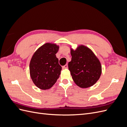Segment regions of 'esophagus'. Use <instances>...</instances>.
<instances>
[{
    "label": "esophagus",
    "mask_w": 127,
    "mask_h": 127,
    "mask_svg": "<svg viewBox=\"0 0 127 127\" xmlns=\"http://www.w3.org/2000/svg\"><path fill=\"white\" fill-rule=\"evenodd\" d=\"M63 69H67V68H68V64H65L64 66L63 67Z\"/></svg>",
    "instance_id": "obj_1"
}]
</instances>
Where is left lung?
Segmentation results:
<instances>
[{
  "label": "left lung",
  "instance_id": "left-lung-1",
  "mask_svg": "<svg viewBox=\"0 0 127 127\" xmlns=\"http://www.w3.org/2000/svg\"><path fill=\"white\" fill-rule=\"evenodd\" d=\"M71 60L68 68L72 78L81 88L90 87L97 82L102 73L99 60L90 49L80 45L75 50H70Z\"/></svg>",
  "mask_w": 127,
  "mask_h": 127
}]
</instances>
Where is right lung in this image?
<instances>
[{"label": "right lung", "instance_id": "right-lung-1", "mask_svg": "<svg viewBox=\"0 0 127 127\" xmlns=\"http://www.w3.org/2000/svg\"><path fill=\"white\" fill-rule=\"evenodd\" d=\"M59 49L56 44L45 43L34 52L30 61V76L41 90L50 88L59 77L62 67L56 56Z\"/></svg>", "mask_w": 127, "mask_h": 127}]
</instances>
